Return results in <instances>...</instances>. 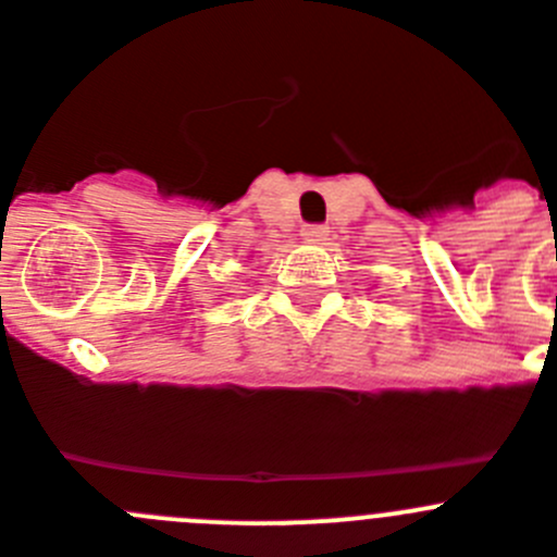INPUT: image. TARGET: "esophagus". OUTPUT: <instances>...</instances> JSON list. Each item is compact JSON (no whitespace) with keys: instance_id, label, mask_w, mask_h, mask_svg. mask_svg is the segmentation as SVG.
<instances>
[{"instance_id":"obj_1","label":"esophagus","mask_w":557,"mask_h":557,"mask_svg":"<svg viewBox=\"0 0 557 557\" xmlns=\"http://www.w3.org/2000/svg\"><path fill=\"white\" fill-rule=\"evenodd\" d=\"M300 234H304V239H309V243H323V239L329 237V228H325V226H306Z\"/></svg>"}]
</instances>
